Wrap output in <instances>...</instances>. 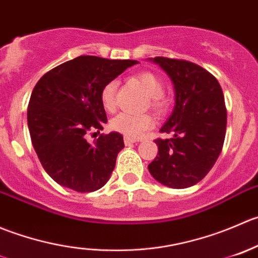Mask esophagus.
<instances>
[{"label":"esophagus","mask_w":258,"mask_h":258,"mask_svg":"<svg viewBox=\"0 0 258 258\" xmlns=\"http://www.w3.org/2000/svg\"><path fill=\"white\" fill-rule=\"evenodd\" d=\"M137 142H138L137 139H133V138H129V137H124V143H125V145H132Z\"/></svg>","instance_id":"obj_1"}]
</instances>
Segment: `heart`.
I'll return each instance as SVG.
<instances>
[{"instance_id":"heart-1","label":"heart","mask_w":258,"mask_h":258,"mask_svg":"<svg viewBox=\"0 0 258 258\" xmlns=\"http://www.w3.org/2000/svg\"><path fill=\"white\" fill-rule=\"evenodd\" d=\"M137 80L152 98V108L157 113H163L165 109V103L162 96L164 93V84L160 78H158L155 74L145 71L137 76ZM116 89L118 81L113 80L106 84L101 90V104L106 111H114L116 109ZM153 125L154 120L148 114L135 115L130 113H121L111 120V128L129 138H139L143 133L152 129Z\"/></svg>"}]
</instances>
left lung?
<instances>
[{
	"label": "left lung",
	"instance_id": "left-lung-1",
	"mask_svg": "<svg viewBox=\"0 0 258 258\" xmlns=\"http://www.w3.org/2000/svg\"><path fill=\"white\" fill-rule=\"evenodd\" d=\"M170 78L174 108L157 139L158 155L148 169L152 177L170 188L192 187L212 169L223 147L227 111L221 85L212 74L185 60L149 58Z\"/></svg>",
	"mask_w": 258,
	"mask_h": 258
}]
</instances>
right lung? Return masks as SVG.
I'll return each mask as SVG.
<instances>
[{"mask_svg":"<svg viewBox=\"0 0 258 258\" xmlns=\"http://www.w3.org/2000/svg\"><path fill=\"white\" fill-rule=\"evenodd\" d=\"M137 60L79 56L37 81L27 109L32 145L43 169L60 185L94 192L105 185L124 148L123 135H103L91 145L86 134L108 123L101 90Z\"/></svg>","mask_w":258,"mask_h":258,"instance_id":"right-lung-1","label":"right lung"}]
</instances>
